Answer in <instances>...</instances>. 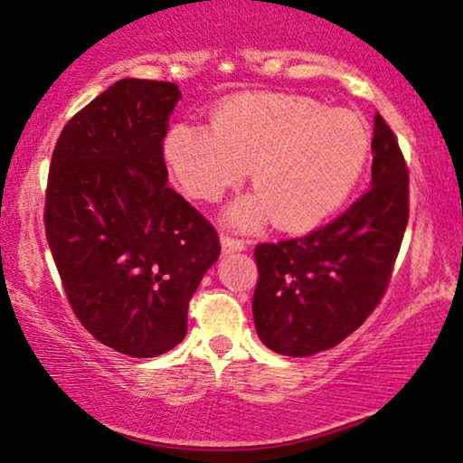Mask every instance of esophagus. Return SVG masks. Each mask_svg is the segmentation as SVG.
<instances>
[{
    "mask_svg": "<svg viewBox=\"0 0 463 463\" xmlns=\"http://www.w3.org/2000/svg\"><path fill=\"white\" fill-rule=\"evenodd\" d=\"M221 246H223V252H240L246 249L244 240H238L232 236H221Z\"/></svg>",
    "mask_w": 463,
    "mask_h": 463,
    "instance_id": "esophagus-1",
    "label": "esophagus"
}]
</instances>
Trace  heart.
<instances>
[{"instance_id":"obj_1","label":"heart","mask_w":463,"mask_h":463,"mask_svg":"<svg viewBox=\"0 0 463 463\" xmlns=\"http://www.w3.org/2000/svg\"><path fill=\"white\" fill-rule=\"evenodd\" d=\"M369 130L356 113L328 109L306 94H240L208 126L176 124L164 141L175 181L189 198L217 202L249 175L255 194L232 208L240 227L274 219L306 230L344 204L369 157Z\"/></svg>"}]
</instances>
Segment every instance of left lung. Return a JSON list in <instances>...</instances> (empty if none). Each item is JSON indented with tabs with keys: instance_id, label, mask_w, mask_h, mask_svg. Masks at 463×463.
Returning a JSON list of instances; mask_svg holds the SVG:
<instances>
[{
	"instance_id": "obj_1",
	"label": "left lung",
	"mask_w": 463,
	"mask_h": 463,
	"mask_svg": "<svg viewBox=\"0 0 463 463\" xmlns=\"http://www.w3.org/2000/svg\"><path fill=\"white\" fill-rule=\"evenodd\" d=\"M369 192L307 236L255 246L252 316L259 339L284 356H312L352 335L388 288L409 221V168L375 116Z\"/></svg>"
}]
</instances>
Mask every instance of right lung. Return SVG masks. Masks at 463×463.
Returning <instances> with one entry per match:
<instances>
[{
	"label": "right lung",
	"mask_w": 463,
	"mask_h": 463,
	"mask_svg": "<svg viewBox=\"0 0 463 463\" xmlns=\"http://www.w3.org/2000/svg\"><path fill=\"white\" fill-rule=\"evenodd\" d=\"M179 99L173 81L119 80L69 119L50 162L43 223L69 306L132 358L181 344L221 252L217 230L168 185L162 143Z\"/></svg>",
	"instance_id": "add662e5"
}]
</instances>
